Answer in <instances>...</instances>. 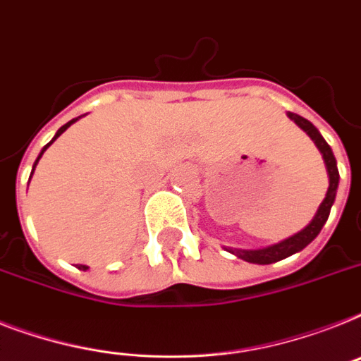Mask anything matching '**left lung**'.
Here are the masks:
<instances>
[{
    "label": "left lung",
    "instance_id": "obj_1",
    "mask_svg": "<svg viewBox=\"0 0 361 361\" xmlns=\"http://www.w3.org/2000/svg\"><path fill=\"white\" fill-rule=\"evenodd\" d=\"M287 116L295 122V124L304 131V133L310 137V139L315 142V146L319 148V152L323 154L324 165H326L328 172V190L324 200L321 202L317 213L313 215V219L310 221L306 228H302L300 231H297L295 235L287 237L283 241L274 243V245H269V247L256 248V250H243V248H226L228 252H231L233 256H237L239 259H245L248 263H257V265H271V263L282 262L286 257L297 254L302 248H306L310 243L319 235V231L323 230V226L326 224L328 215H330V209L334 206V200H336V192H338L339 185V171L338 163H336V157H334L332 148L328 146L326 140L323 139V135L319 133V130L310 122V120L302 118L295 113H287Z\"/></svg>",
    "mask_w": 361,
    "mask_h": 361
}]
</instances>
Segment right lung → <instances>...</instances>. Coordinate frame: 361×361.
<instances>
[{
	"label": "right lung",
	"instance_id": "1",
	"mask_svg": "<svg viewBox=\"0 0 361 361\" xmlns=\"http://www.w3.org/2000/svg\"><path fill=\"white\" fill-rule=\"evenodd\" d=\"M83 116H85V114H83ZM79 118H81V116H78V118H74V120H70V122H66V124H64V126H63V128H59V130H57V133H55V137H54V139L49 140L48 145H46V146H44V148H42V152H40V154H38L37 161H35V165H33V171H31V176H33V172H35V166H37L38 159H40V157H42V154H44V152L48 150V146H51V142H55V139H57L59 135H63V133H64V131L68 130L70 126L74 124V122H78V120H79ZM31 176H29V180H31ZM79 269H83V271H87V269H89V267H87V265H81V267H79Z\"/></svg>",
	"mask_w": 361,
	"mask_h": 361
}]
</instances>
